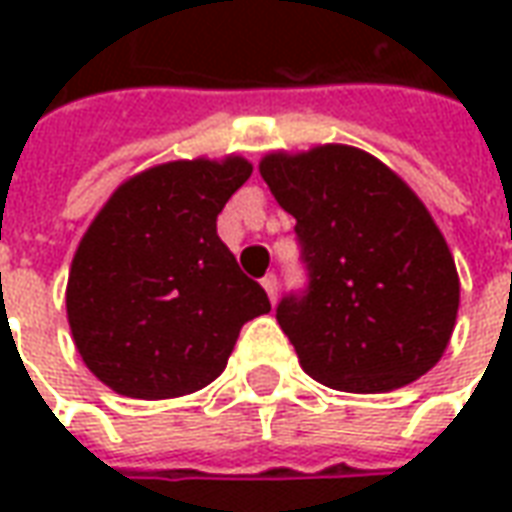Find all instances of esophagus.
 <instances>
[{
	"mask_svg": "<svg viewBox=\"0 0 512 512\" xmlns=\"http://www.w3.org/2000/svg\"><path fill=\"white\" fill-rule=\"evenodd\" d=\"M260 282H263V288H266L268 299H271V304H274V301H277V293H279L277 274H266V277L260 279Z\"/></svg>",
	"mask_w": 512,
	"mask_h": 512,
	"instance_id": "esophagus-1",
	"label": "esophagus"
}]
</instances>
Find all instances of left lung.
<instances>
[{"label":"left lung","instance_id":"obj_1","mask_svg":"<svg viewBox=\"0 0 512 512\" xmlns=\"http://www.w3.org/2000/svg\"><path fill=\"white\" fill-rule=\"evenodd\" d=\"M296 219L307 285L277 304L304 373L343 392L411 384L450 343L461 285L425 205L365 150L323 145L260 161Z\"/></svg>","mask_w":512,"mask_h":512}]
</instances>
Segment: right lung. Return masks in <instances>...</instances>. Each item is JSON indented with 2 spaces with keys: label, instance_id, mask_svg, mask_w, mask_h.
Returning a JSON list of instances; mask_svg holds the SVG:
<instances>
[{
  "label": "right lung",
  "instance_id": "obj_1",
  "mask_svg": "<svg viewBox=\"0 0 512 512\" xmlns=\"http://www.w3.org/2000/svg\"><path fill=\"white\" fill-rule=\"evenodd\" d=\"M252 167L172 161L112 194L73 257L68 321L84 365L117 395L197 392L227 365L241 326L271 310L216 233Z\"/></svg>",
  "mask_w": 512,
  "mask_h": 512
}]
</instances>
